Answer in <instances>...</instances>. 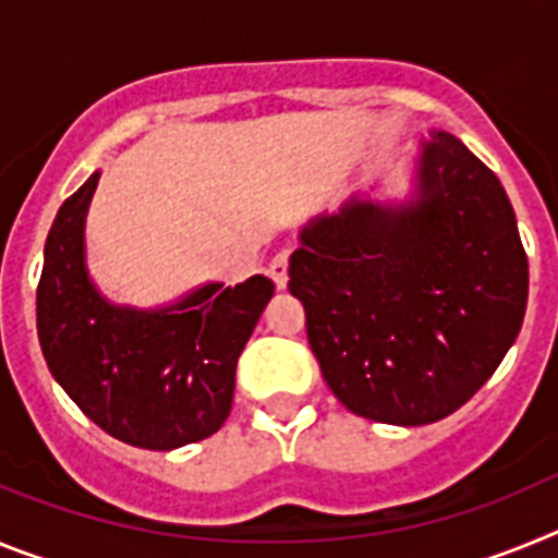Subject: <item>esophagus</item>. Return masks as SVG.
Masks as SVG:
<instances>
[{"label":"esophagus","instance_id":"1","mask_svg":"<svg viewBox=\"0 0 558 558\" xmlns=\"http://www.w3.org/2000/svg\"><path fill=\"white\" fill-rule=\"evenodd\" d=\"M288 263H290L288 251H279V254H276L274 259H270V265H268L270 279H274V284L279 290L288 288Z\"/></svg>","mask_w":558,"mask_h":558}]
</instances>
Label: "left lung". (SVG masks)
I'll return each mask as SVG.
<instances>
[{
	"mask_svg": "<svg viewBox=\"0 0 558 558\" xmlns=\"http://www.w3.org/2000/svg\"><path fill=\"white\" fill-rule=\"evenodd\" d=\"M288 288L340 405L416 427L500 366L525 318L529 256L495 172L433 128L405 201L357 192L302 226Z\"/></svg>",
	"mask_w": 558,
	"mask_h": 558,
	"instance_id": "left-lung-1",
	"label": "left lung"
}]
</instances>
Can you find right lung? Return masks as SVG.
I'll use <instances>...</instances> for the list:
<instances>
[{"label":"right lung","instance_id":"add662e5","mask_svg":"<svg viewBox=\"0 0 558 558\" xmlns=\"http://www.w3.org/2000/svg\"><path fill=\"white\" fill-rule=\"evenodd\" d=\"M100 170L63 201L44 245L36 324L49 372L108 436L175 450L218 433L234 399L236 360L274 295L256 274L206 282L161 307L111 302L86 263V215Z\"/></svg>","mask_w":558,"mask_h":558}]
</instances>
